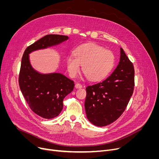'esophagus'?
Listing matches in <instances>:
<instances>
[{
  "label": "esophagus",
  "mask_w": 159,
  "mask_h": 159,
  "mask_svg": "<svg viewBox=\"0 0 159 159\" xmlns=\"http://www.w3.org/2000/svg\"><path fill=\"white\" fill-rule=\"evenodd\" d=\"M75 88H76L77 89H80V88H82V86L80 84H79V83H77V84H75Z\"/></svg>",
  "instance_id": "obj_1"
}]
</instances>
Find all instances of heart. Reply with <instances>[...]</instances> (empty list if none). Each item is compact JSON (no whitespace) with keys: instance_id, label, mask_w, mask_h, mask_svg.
<instances>
[{"instance_id":"obj_1","label":"heart","mask_w":159,"mask_h":159,"mask_svg":"<svg viewBox=\"0 0 159 159\" xmlns=\"http://www.w3.org/2000/svg\"><path fill=\"white\" fill-rule=\"evenodd\" d=\"M115 58L113 53L94 43L80 45L75 48L73 55L66 58V66L71 77H75L80 70L91 80L105 78L113 68Z\"/></svg>"}]
</instances>
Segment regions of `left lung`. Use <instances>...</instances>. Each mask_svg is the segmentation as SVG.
I'll return each instance as SVG.
<instances>
[{
  "instance_id": "left-lung-1",
  "label": "left lung",
  "mask_w": 159,
  "mask_h": 159,
  "mask_svg": "<svg viewBox=\"0 0 159 159\" xmlns=\"http://www.w3.org/2000/svg\"><path fill=\"white\" fill-rule=\"evenodd\" d=\"M134 75V67L120 48V61L110 76L86 88L85 111L91 124L106 126L120 117L133 95Z\"/></svg>"
}]
</instances>
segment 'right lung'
Here are the masks:
<instances>
[{"instance_id": "obj_1", "label": "right lung", "mask_w": 159, "mask_h": 159, "mask_svg": "<svg viewBox=\"0 0 159 159\" xmlns=\"http://www.w3.org/2000/svg\"><path fill=\"white\" fill-rule=\"evenodd\" d=\"M68 36L47 35L28 46L23 54L19 77L20 89L31 110L44 119L57 116L63 100L74 88V82L59 73H40L33 68L29 55L39 49L60 44Z\"/></svg>"}]
</instances>
